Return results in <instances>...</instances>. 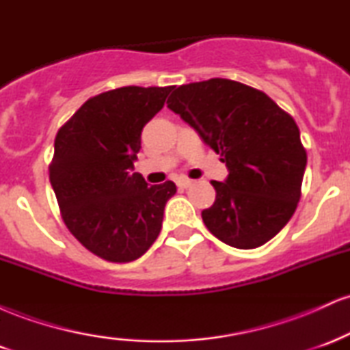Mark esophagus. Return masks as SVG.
I'll use <instances>...</instances> for the list:
<instances>
[{"label": "esophagus", "instance_id": "esophagus-1", "mask_svg": "<svg viewBox=\"0 0 350 350\" xmlns=\"http://www.w3.org/2000/svg\"><path fill=\"white\" fill-rule=\"evenodd\" d=\"M178 186L183 189H187L189 186H192V180L191 179H180V180H178Z\"/></svg>", "mask_w": 350, "mask_h": 350}]
</instances>
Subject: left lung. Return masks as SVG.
<instances>
[{
	"mask_svg": "<svg viewBox=\"0 0 350 350\" xmlns=\"http://www.w3.org/2000/svg\"><path fill=\"white\" fill-rule=\"evenodd\" d=\"M167 108L228 170L224 183L212 180L215 202L202 211L211 234L242 250L271 240L295 214L306 170L295 120L267 94L228 79L174 88Z\"/></svg>",
	"mask_w": 350,
	"mask_h": 350,
	"instance_id": "8db88e82",
	"label": "left lung"
}]
</instances>
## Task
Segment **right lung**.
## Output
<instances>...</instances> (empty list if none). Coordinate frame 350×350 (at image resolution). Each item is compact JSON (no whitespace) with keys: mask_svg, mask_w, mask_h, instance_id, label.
Masks as SVG:
<instances>
[{"mask_svg":"<svg viewBox=\"0 0 350 350\" xmlns=\"http://www.w3.org/2000/svg\"><path fill=\"white\" fill-rule=\"evenodd\" d=\"M171 87H122L88 98L57 131L51 186L70 234L113 263L139 258L161 232L176 184L133 172L143 126Z\"/></svg>","mask_w":350,"mask_h":350,"instance_id":"add662e5","label":"right lung"}]
</instances>
